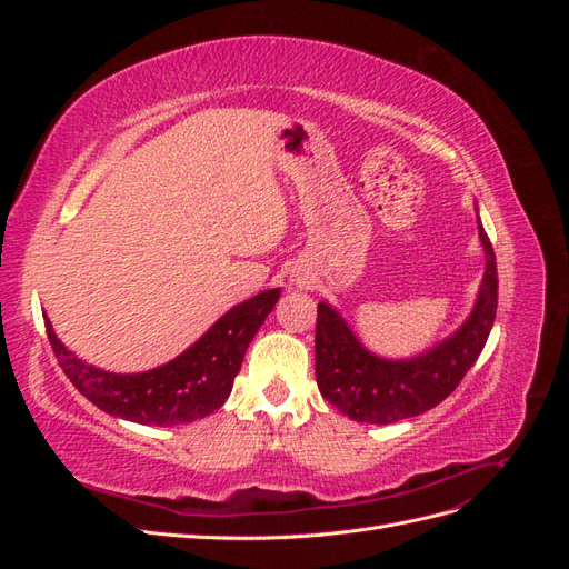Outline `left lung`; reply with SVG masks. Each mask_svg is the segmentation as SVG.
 Listing matches in <instances>:
<instances>
[{
    "label": "left lung",
    "mask_w": 569,
    "mask_h": 569,
    "mask_svg": "<svg viewBox=\"0 0 569 569\" xmlns=\"http://www.w3.org/2000/svg\"><path fill=\"white\" fill-rule=\"evenodd\" d=\"M479 239L487 253V272L475 311L453 337L418 358L385 360L372 356L360 347L332 306L318 303L316 380L322 399L356 422L391 425L416 418L453 393L485 349L496 320V256L481 222Z\"/></svg>",
    "instance_id": "obj_1"
}]
</instances>
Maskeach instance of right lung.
<instances>
[{
  "label": "right lung",
  "instance_id": "right-lung-1",
  "mask_svg": "<svg viewBox=\"0 0 569 569\" xmlns=\"http://www.w3.org/2000/svg\"><path fill=\"white\" fill-rule=\"evenodd\" d=\"M278 299L280 289H268L234 306L182 356L137 375H113L82 363L66 351L49 320L44 327L61 370L84 399L116 418L170 427L211 416L226 403L249 341Z\"/></svg>",
  "mask_w": 569,
  "mask_h": 569
}]
</instances>
